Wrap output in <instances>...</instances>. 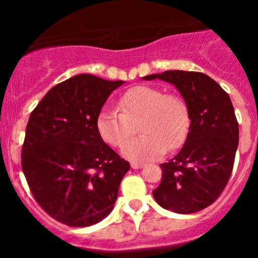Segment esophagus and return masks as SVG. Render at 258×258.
I'll return each mask as SVG.
<instances>
[{"label": "esophagus", "mask_w": 258, "mask_h": 258, "mask_svg": "<svg viewBox=\"0 0 258 258\" xmlns=\"http://www.w3.org/2000/svg\"><path fill=\"white\" fill-rule=\"evenodd\" d=\"M144 163H137V162H132L131 163V167L134 168V170H139V168H142L144 167Z\"/></svg>", "instance_id": "esophagus-1"}]
</instances>
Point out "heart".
Returning a JSON list of instances; mask_svg holds the SVG:
<instances>
[{
    "label": "heart",
    "instance_id": "b5f03b06",
    "mask_svg": "<svg viewBox=\"0 0 258 258\" xmlns=\"http://www.w3.org/2000/svg\"><path fill=\"white\" fill-rule=\"evenodd\" d=\"M137 124L142 135L124 146L123 155L134 161L153 160L186 142L191 126L188 106L181 96L140 85L118 98L117 110L105 107L96 119L100 137L114 148L136 134Z\"/></svg>",
    "mask_w": 258,
    "mask_h": 258
}]
</instances>
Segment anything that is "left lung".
Segmentation results:
<instances>
[{
	"label": "left lung",
	"instance_id": "1",
	"mask_svg": "<svg viewBox=\"0 0 258 258\" xmlns=\"http://www.w3.org/2000/svg\"><path fill=\"white\" fill-rule=\"evenodd\" d=\"M145 79L175 85L191 117L183 147L172 160L161 163L162 178L153 197L161 207L173 212H199L220 197L232 173L238 122L230 96L201 72L172 70Z\"/></svg>",
	"mask_w": 258,
	"mask_h": 258
}]
</instances>
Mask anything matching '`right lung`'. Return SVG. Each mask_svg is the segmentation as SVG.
<instances>
[{"instance_id": "1", "label": "right lung", "mask_w": 258, "mask_h": 258, "mask_svg": "<svg viewBox=\"0 0 258 258\" xmlns=\"http://www.w3.org/2000/svg\"><path fill=\"white\" fill-rule=\"evenodd\" d=\"M122 83L77 75L52 87L31 112L22 171L37 204L58 222L86 227L113 209L130 163L103 142L96 119Z\"/></svg>"}]
</instances>
